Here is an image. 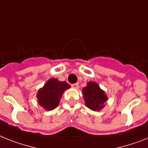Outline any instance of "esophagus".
I'll return each instance as SVG.
<instances>
[{
	"label": "esophagus",
	"instance_id": "esophagus-1",
	"mask_svg": "<svg viewBox=\"0 0 148 148\" xmlns=\"http://www.w3.org/2000/svg\"><path fill=\"white\" fill-rule=\"evenodd\" d=\"M72 87L74 88H79V83H75V84H73L72 85Z\"/></svg>",
	"mask_w": 148,
	"mask_h": 148
}]
</instances>
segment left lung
<instances>
[{"label":"left lung","instance_id":"8db88e82","mask_svg":"<svg viewBox=\"0 0 148 148\" xmlns=\"http://www.w3.org/2000/svg\"><path fill=\"white\" fill-rule=\"evenodd\" d=\"M83 97L85 105L93 110H99L103 107V103L107 101V97L97 83L89 82L86 87L82 90Z\"/></svg>","mask_w":148,"mask_h":148}]
</instances>
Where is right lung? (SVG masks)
<instances>
[{"label": "right lung", "instance_id": "1", "mask_svg": "<svg viewBox=\"0 0 148 148\" xmlns=\"http://www.w3.org/2000/svg\"><path fill=\"white\" fill-rule=\"evenodd\" d=\"M70 85L66 82H60L57 79H51L38 92V103L45 110L54 109L59 104L63 91L69 88Z\"/></svg>", "mask_w": 148, "mask_h": 148}]
</instances>
